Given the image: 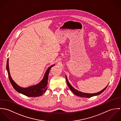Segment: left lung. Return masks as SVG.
Masks as SVG:
<instances>
[{
	"mask_svg": "<svg viewBox=\"0 0 121 121\" xmlns=\"http://www.w3.org/2000/svg\"><path fill=\"white\" fill-rule=\"evenodd\" d=\"M66 81H67V85L69 87V88L71 89V90L72 91V92L75 95H77V96H81V97H86V98H89V97H92V96H95V95H100L101 94V93H102L106 89V88H107V87L108 86V85L107 86H106L104 89H103L102 90H101V91L98 92V93H94V94H88V93H82V92H80L78 90H77L76 89H74L73 86H72L69 83L68 80V79H67V76H66Z\"/></svg>",
	"mask_w": 121,
	"mask_h": 121,
	"instance_id": "8db88e82",
	"label": "left lung"
}]
</instances>
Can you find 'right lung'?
<instances>
[{
    "label": "right lung",
    "mask_w": 121,
    "mask_h": 121,
    "mask_svg": "<svg viewBox=\"0 0 121 121\" xmlns=\"http://www.w3.org/2000/svg\"><path fill=\"white\" fill-rule=\"evenodd\" d=\"M8 59L7 60L6 63V69L8 74L9 79L10 81L14 87V88L18 92L21 93L29 97H37L41 96L45 92L47 88H48V75L49 71L51 68L52 66V65L50 67L46 72L44 77L41 82L35 86H30L27 88H23L20 86H18L17 84L13 81V80L11 78V76L10 74L9 69V63H8Z\"/></svg>",
    "instance_id": "1"
}]
</instances>
